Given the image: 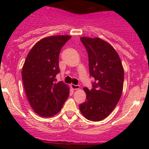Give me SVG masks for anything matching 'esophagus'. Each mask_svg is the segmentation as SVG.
I'll use <instances>...</instances> for the list:
<instances>
[{
  "label": "esophagus",
  "mask_w": 149,
  "mask_h": 149,
  "mask_svg": "<svg viewBox=\"0 0 149 149\" xmlns=\"http://www.w3.org/2000/svg\"><path fill=\"white\" fill-rule=\"evenodd\" d=\"M70 86H71V88H73V90H77L80 88V86L79 85H74V84H71Z\"/></svg>",
  "instance_id": "obj_1"
}]
</instances>
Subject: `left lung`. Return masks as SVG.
Segmentation results:
<instances>
[{
	"mask_svg": "<svg viewBox=\"0 0 149 149\" xmlns=\"http://www.w3.org/2000/svg\"><path fill=\"white\" fill-rule=\"evenodd\" d=\"M80 40L88 52L89 73L94 82L91 90L84 88L86 100L79 109L88 120L100 121L112 112L120 99L124 70L118 52L107 42L97 37Z\"/></svg>",
	"mask_w": 149,
	"mask_h": 149,
	"instance_id": "1",
	"label": "left lung"
}]
</instances>
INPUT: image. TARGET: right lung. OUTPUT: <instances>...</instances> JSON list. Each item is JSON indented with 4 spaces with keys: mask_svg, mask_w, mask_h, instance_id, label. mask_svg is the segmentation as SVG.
<instances>
[{
    "mask_svg": "<svg viewBox=\"0 0 149 149\" xmlns=\"http://www.w3.org/2000/svg\"><path fill=\"white\" fill-rule=\"evenodd\" d=\"M71 36L47 37L37 42L22 68V80L28 101L37 115L54 116L61 111L70 93L63 81L55 83L60 72L58 60L62 47Z\"/></svg>",
    "mask_w": 149,
    "mask_h": 149,
    "instance_id": "1",
    "label": "right lung"
}]
</instances>
